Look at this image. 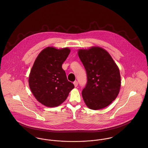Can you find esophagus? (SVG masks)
Returning <instances> with one entry per match:
<instances>
[{
  "label": "esophagus",
  "instance_id": "obj_1",
  "mask_svg": "<svg viewBox=\"0 0 148 148\" xmlns=\"http://www.w3.org/2000/svg\"><path fill=\"white\" fill-rule=\"evenodd\" d=\"M73 84H74L75 87H77V85H78V82L77 81H75V82H73Z\"/></svg>",
  "mask_w": 148,
  "mask_h": 148
}]
</instances>
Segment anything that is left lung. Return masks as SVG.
Instances as JSON below:
<instances>
[{
    "label": "left lung",
    "instance_id": "8db88e82",
    "mask_svg": "<svg viewBox=\"0 0 148 148\" xmlns=\"http://www.w3.org/2000/svg\"><path fill=\"white\" fill-rule=\"evenodd\" d=\"M87 76V83L82 91L86 106L98 110L109 106L118 96L121 86L119 67L104 49L92 47L78 51Z\"/></svg>",
    "mask_w": 148,
    "mask_h": 148
}]
</instances>
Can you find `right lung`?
Here are the masks:
<instances>
[{"instance_id":"add662e5","label":"right lung","mask_w":148,"mask_h":148,"mask_svg":"<svg viewBox=\"0 0 148 148\" xmlns=\"http://www.w3.org/2000/svg\"><path fill=\"white\" fill-rule=\"evenodd\" d=\"M71 51L68 48H45L36 58L28 79L30 89L44 106H60L67 98L74 85L67 80L62 64Z\"/></svg>"}]
</instances>
